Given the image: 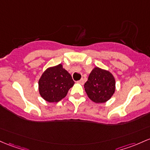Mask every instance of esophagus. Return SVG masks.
<instances>
[{"mask_svg": "<svg viewBox=\"0 0 150 150\" xmlns=\"http://www.w3.org/2000/svg\"><path fill=\"white\" fill-rule=\"evenodd\" d=\"M77 83H79V84H81V85H83V84L84 83V80L83 79H81V80H78V81L76 82Z\"/></svg>", "mask_w": 150, "mask_h": 150, "instance_id": "esophagus-1", "label": "esophagus"}]
</instances>
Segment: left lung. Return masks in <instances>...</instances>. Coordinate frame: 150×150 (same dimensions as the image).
Listing matches in <instances>:
<instances>
[{
    "label": "left lung",
    "instance_id": "obj_1",
    "mask_svg": "<svg viewBox=\"0 0 150 150\" xmlns=\"http://www.w3.org/2000/svg\"><path fill=\"white\" fill-rule=\"evenodd\" d=\"M115 79L109 70L94 67L84 85L88 98L95 103L108 102L115 92Z\"/></svg>",
    "mask_w": 150,
    "mask_h": 150
}]
</instances>
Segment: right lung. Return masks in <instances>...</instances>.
Instances as JSON below:
<instances>
[{
    "instance_id": "obj_1",
    "label": "right lung",
    "mask_w": 150,
    "mask_h": 150,
    "mask_svg": "<svg viewBox=\"0 0 150 150\" xmlns=\"http://www.w3.org/2000/svg\"><path fill=\"white\" fill-rule=\"evenodd\" d=\"M74 84L71 75L60 63L42 72L38 80L39 93L45 101L57 103L66 96Z\"/></svg>"
}]
</instances>
